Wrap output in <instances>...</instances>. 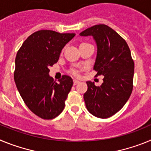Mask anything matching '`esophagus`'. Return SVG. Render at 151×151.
I'll return each instance as SVG.
<instances>
[{
	"label": "esophagus",
	"instance_id": "esophagus-1",
	"mask_svg": "<svg viewBox=\"0 0 151 151\" xmlns=\"http://www.w3.org/2000/svg\"><path fill=\"white\" fill-rule=\"evenodd\" d=\"M78 83H79V81H78L77 79L73 80V84H74V85H77Z\"/></svg>",
	"mask_w": 151,
	"mask_h": 151
}]
</instances>
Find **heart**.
<instances>
[{"instance_id":"obj_1","label":"heart","mask_w":151,"mask_h":151,"mask_svg":"<svg viewBox=\"0 0 151 151\" xmlns=\"http://www.w3.org/2000/svg\"><path fill=\"white\" fill-rule=\"evenodd\" d=\"M72 73H73V74L75 75V76H78V70H77V69H73V70H72Z\"/></svg>"}]
</instances>
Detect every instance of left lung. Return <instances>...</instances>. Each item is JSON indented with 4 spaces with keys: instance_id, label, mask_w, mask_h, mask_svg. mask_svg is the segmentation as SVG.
<instances>
[{
    "instance_id": "left-lung-1",
    "label": "left lung",
    "mask_w": 151,
    "mask_h": 151,
    "mask_svg": "<svg viewBox=\"0 0 151 151\" xmlns=\"http://www.w3.org/2000/svg\"><path fill=\"white\" fill-rule=\"evenodd\" d=\"M79 35L94 38L97 47L94 69L96 76H104L101 86L86 82L85 105L94 116L109 118L123 107L132 91L134 64L130 49L116 32L104 24L95 25Z\"/></svg>"
}]
</instances>
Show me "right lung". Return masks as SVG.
Listing matches in <instances>:
<instances>
[{
  "mask_svg": "<svg viewBox=\"0 0 151 151\" xmlns=\"http://www.w3.org/2000/svg\"><path fill=\"white\" fill-rule=\"evenodd\" d=\"M75 33L40 30L31 35L18 50L14 81L29 110L44 119H52L63 110L65 101L73 85L69 76L59 82L49 76V66L58 61L64 46Z\"/></svg>",
  "mask_w": 151,
  "mask_h": 151,
  "instance_id": "right-lung-1",
  "label": "right lung"
}]
</instances>
